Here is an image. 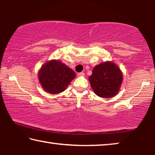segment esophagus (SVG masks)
Segmentation results:
<instances>
[{
	"label": "esophagus",
	"mask_w": 155,
	"mask_h": 155,
	"mask_svg": "<svg viewBox=\"0 0 155 155\" xmlns=\"http://www.w3.org/2000/svg\"><path fill=\"white\" fill-rule=\"evenodd\" d=\"M78 77H83V76H84V73H83V72H79V73H78Z\"/></svg>",
	"instance_id": "34e87169"
}]
</instances>
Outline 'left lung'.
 <instances>
[{"mask_svg":"<svg viewBox=\"0 0 155 155\" xmlns=\"http://www.w3.org/2000/svg\"><path fill=\"white\" fill-rule=\"evenodd\" d=\"M121 70L114 62L107 61L96 65L89 77L94 92L101 98H108L118 94L122 83Z\"/></svg>","mask_w":155,"mask_h":155,"instance_id":"obj_1","label":"left lung"}]
</instances>
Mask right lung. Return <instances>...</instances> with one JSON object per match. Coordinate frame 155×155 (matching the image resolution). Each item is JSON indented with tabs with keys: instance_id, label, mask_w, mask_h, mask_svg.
<instances>
[{
	"instance_id": "1",
	"label": "right lung",
	"mask_w": 155,
	"mask_h": 155,
	"mask_svg": "<svg viewBox=\"0 0 155 155\" xmlns=\"http://www.w3.org/2000/svg\"><path fill=\"white\" fill-rule=\"evenodd\" d=\"M76 77L75 72L59 60L52 59L41 65L38 79L46 92L56 94L64 91Z\"/></svg>"
}]
</instances>
